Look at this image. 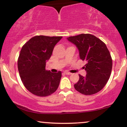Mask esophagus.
<instances>
[{
  "label": "esophagus",
  "instance_id": "1",
  "mask_svg": "<svg viewBox=\"0 0 127 127\" xmlns=\"http://www.w3.org/2000/svg\"><path fill=\"white\" fill-rule=\"evenodd\" d=\"M64 73L65 75H72V73H70V72H67V71H65V72H64Z\"/></svg>",
  "mask_w": 127,
  "mask_h": 127
}]
</instances>
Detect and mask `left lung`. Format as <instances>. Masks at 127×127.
I'll list each match as a JSON object with an SVG mask.
<instances>
[{
    "label": "left lung",
    "mask_w": 127,
    "mask_h": 127,
    "mask_svg": "<svg viewBox=\"0 0 127 127\" xmlns=\"http://www.w3.org/2000/svg\"><path fill=\"white\" fill-rule=\"evenodd\" d=\"M76 45L79 57L87 64L84 67L87 75H79L74 85L75 90L84 95H92L103 89L111 74L112 60L105 43L91 34H81L67 37Z\"/></svg>",
    "instance_id": "left-lung-1"
}]
</instances>
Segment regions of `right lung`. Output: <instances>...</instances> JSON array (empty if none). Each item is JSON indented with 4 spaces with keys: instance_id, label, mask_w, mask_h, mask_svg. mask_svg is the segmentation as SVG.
I'll list each match as a JSON object with an SVG mask.
<instances>
[{
    "instance_id": "right-lung-1",
    "label": "right lung",
    "mask_w": 127,
    "mask_h": 127,
    "mask_svg": "<svg viewBox=\"0 0 127 127\" xmlns=\"http://www.w3.org/2000/svg\"><path fill=\"white\" fill-rule=\"evenodd\" d=\"M62 36H36L22 47L18 60V68L24 87L39 97L51 95L59 87L62 72L56 73L45 70L55 45Z\"/></svg>"
}]
</instances>
